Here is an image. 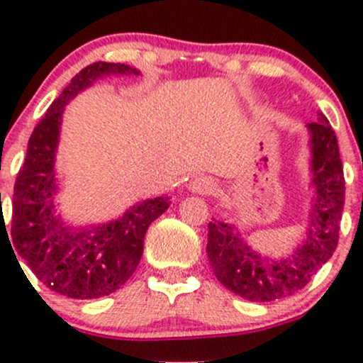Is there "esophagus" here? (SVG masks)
Returning a JSON list of instances; mask_svg holds the SVG:
<instances>
[{
    "mask_svg": "<svg viewBox=\"0 0 363 363\" xmlns=\"http://www.w3.org/2000/svg\"><path fill=\"white\" fill-rule=\"evenodd\" d=\"M188 188L189 191L196 193V195H211L216 189V182L214 179L207 177V175H199V177H195L189 182Z\"/></svg>",
    "mask_w": 363,
    "mask_h": 363,
    "instance_id": "34e87169",
    "label": "esophagus"
}]
</instances>
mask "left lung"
Returning a JSON list of instances; mask_svg holds the SVG:
<instances>
[{
	"label": "left lung",
	"mask_w": 363,
	"mask_h": 363,
	"mask_svg": "<svg viewBox=\"0 0 363 363\" xmlns=\"http://www.w3.org/2000/svg\"><path fill=\"white\" fill-rule=\"evenodd\" d=\"M311 149L309 225L290 258L259 255L228 223H208L207 256L214 276L225 288L251 302H272L302 290L332 258L339 240L344 208V174L337 137L323 113L307 124Z\"/></svg>",
	"instance_id": "obj_1"
}]
</instances>
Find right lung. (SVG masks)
<instances>
[{
  "label": "right lung",
  "mask_w": 363,
  "mask_h": 363,
  "mask_svg": "<svg viewBox=\"0 0 363 363\" xmlns=\"http://www.w3.org/2000/svg\"><path fill=\"white\" fill-rule=\"evenodd\" d=\"M111 75L140 72L105 61L80 69L33 130L13 186V250L47 288L69 298H100L119 290L140 262L149 225L170 205V196L142 200L112 221L87 226L68 225L57 212L56 152L65 107Z\"/></svg>",
  "instance_id": "add662e5"
}]
</instances>
